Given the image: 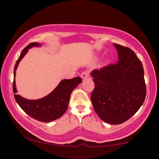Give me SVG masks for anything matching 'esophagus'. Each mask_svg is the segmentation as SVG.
Instances as JSON below:
<instances>
[{"instance_id": "1", "label": "esophagus", "mask_w": 159, "mask_h": 159, "mask_svg": "<svg viewBox=\"0 0 159 159\" xmlns=\"http://www.w3.org/2000/svg\"><path fill=\"white\" fill-rule=\"evenodd\" d=\"M81 77L83 78V79H85V78H88L89 77V72H87V71H84V72H83L81 73Z\"/></svg>"}]
</instances>
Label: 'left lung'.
I'll return each mask as SVG.
<instances>
[{
  "instance_id": "8db88e82",
  "label": "left lung",
  "mask_w": 159,
  "mask_h": 159,
  "mask_svg": "<svg viewBox=\"0 0 159 159\" xmlns=\"http://www.w3.org/2000/svg\"><path fill=\"white\" fill-rule=\"evenodd\" d=\"M114 45L119 61L90 72L95 84L90 98L100 119L118 125L139 110L145 100L147 89L141 61L132 49Z\"/></svg>"
}]
</instances>
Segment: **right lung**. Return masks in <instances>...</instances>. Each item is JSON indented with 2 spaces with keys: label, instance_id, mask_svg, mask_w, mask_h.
<instances>
[{
  "label": "right lung",
  "instance_id": "right-lung-1",
  "mask_svg": "<svg viewBox=\"0 0 159 159\" xmlns=\"http://www.w3.org/2000/svg\"><path fill=\"white\" fill-rule=\"evenodd\" d=\"M41 46V44L37 43H32L29 44L21 52L19 59L16 61L14 68V80L12 89H13L14 97L16 102L19 104L21 108L31 116L32 118L38 121L48 123L55 120L63 116L66 111L69 102L70 95L72 90L82 82L80 77H76L72 79L62 80L57 87L51 93L45 97L36 100H30L23 98L20 95H18L16 86V73L19 63L21 60L25 57L28 49L32 47Z\"/></svg>",
  "mask_w": 159,
  "mask_h": 159
}]
</instances>
